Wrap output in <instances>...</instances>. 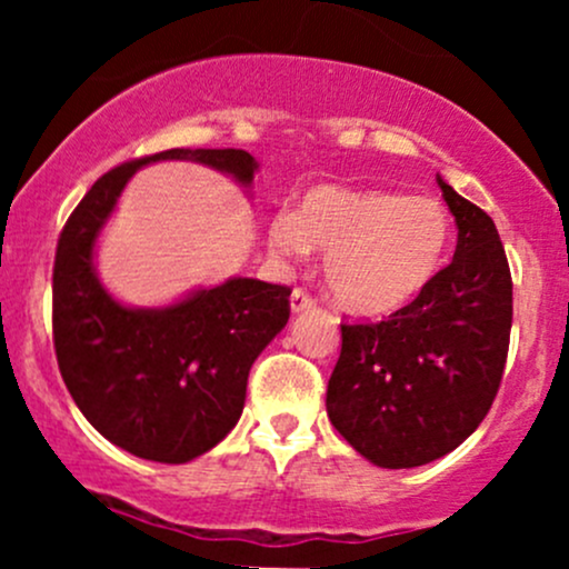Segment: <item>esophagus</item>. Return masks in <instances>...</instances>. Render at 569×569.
I'll return each instance as SVG.
<instances>
[{
    "instance_id": "1",
    "label": "esophagus",
    "mask_w": 569,
    "mask_h": 569,
    "mask_svg": "<svg viewBox=\"0 0 569 569\" xmlns=\"http://www.w3.org/2000/svg\"><path fill=\"white\" fill-rule=\"evenodd\" d=\"M310 307H316V299L310 297L305 289H293L291 291V310L293 312H302V310H310Z\"/></svg>"
}]
</instances>
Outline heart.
I'll return each mask as SVG.
<instances>
[{"mask_svg":"<svg viewBox=\"0 0 569 569\" xmlns=\"http://www.w3.org/2000/svg\"><path fill=\"white\" fill-rule=\"evenodd\" d=\"M452 234L447 208L428 194L310 187L297 211L272 213L267 243L280 259L321 248L326 289L345 310L393 312L439 270Z\"/></svg>","mask_w":569,"mask_h":569,"instance_id":"1","label":"heart"}]
</instances>
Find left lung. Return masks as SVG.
Returning a JSON list of instances; mask_svg holds the SVG:
<instances>
[{
    "label": "left lung",
    "instance_id": "obj_1",
    "mask_svg": "<svg viewBox=\"0 0 569 569\" xmlns=\"http://www.w3.org/2000/svg\"><path fill=\"white\" fill-rule=\"evenodd\" d=\"M439 181L457 224L455 257L393 316L342 323L326 390L331 426L380 468H417L460 447L498 396L513 283L495 221Z\"/></svg>",
    "mask_w": 569,
    "mask_h": 569
}]
</instances>
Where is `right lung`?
<instances>
[{
    "label": "right lung",
    "instance_id": "right-lung-1",
    "mask_svg": "<svg viewBox=\"0 0 569 569\" xmlns=\"http://www.w3.org/2000/svg\"><path fill=\"white\" fill-rule=\"evenodd\" d=\"M192 160L248 187L246 149H168L103 173L56 248L53 345L71 398L103 439L154 462H189L240 420L251 363L289 321V286L230 278L171 307L136 310L107 293L93 248L141 166Z\"/></svg>",
    "mask_w": 569,
    "mask_h": 569
}]
</instances>
